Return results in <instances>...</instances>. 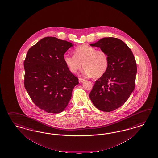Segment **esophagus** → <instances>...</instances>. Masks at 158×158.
Returning a JSON list of instances; mask_svg holds the SVG:
<instances>
[{
    "instance_id": "34e87169",
    "label": "esophagus",
    "mask_w": 158,
    "mask_h": 158,
    "mask_svg": "<svg viewBox=\"0 0 158 158\" xmlns=\"http://www.w3.org/2000/svg\"><path fill=\"white\" fill-rule=\"evenodd\" d=\"M85 81V79H83V78H81V77L79 78V81L80 83H81V82H83V81Z\"/></svg>"
}]
</instances>
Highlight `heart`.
<instances>
[{
  "label": "heart",
  "instance_id": "heart-1",
  "mask_svg": "<svg viewBox=\"0 0 158 158\" xmlns=\"http://www.w3.org/2000/svg\"><path fill=\"white\" fill-rule=\"evenodd\" d=\"M73 53L74 56L65 55L64 58L67 68L72 73H77L83 66L86 75L99 78L108 69L109 56L102 50H97L90 46L82 44L75 48Z\"/></svg>",
  "mask_w": 158,
  "mask_h": 158
}]
</instances>
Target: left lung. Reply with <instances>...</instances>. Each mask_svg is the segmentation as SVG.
I'll return each mask as SVG.
<instances>
[{
    "label": "left lung",
    "mask_w": 158,
    "mask_h": 158,
    "mask_svg": "<svg viewBox=\"0 0 158 158\" xmlns=\"http://www.w3.org/2000/svg\"><path fill=\"white\" fill-rule=\"evenodd\" d=\"M90 45L105 51L110 64L107 71L94 84L90 98L100 110H115L124 104L134 90L137 73L134 55L126 43L115 38H104Z\"/></svg>",
    "instance_id": "1"
}]
</instances>
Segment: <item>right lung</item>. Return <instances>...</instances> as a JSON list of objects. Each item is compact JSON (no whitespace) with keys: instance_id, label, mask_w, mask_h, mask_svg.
<instances>
[{"instance_id":"obj_1","label":"right lung","mask_w":158,"mask_h":158,"mask_svg":"<svg viewBox=\"0 0 158 158\" xmlns=\"http://www.w3.org/2000/svg\"><path fill=\"white\" fill-rule=\"evenodd\" d=\"M72 43L46 37L29 49L24 60V86L34 104L48 113L67 107L78 78L70 72L64 55Z\"/></svg>"}]
</instances>
